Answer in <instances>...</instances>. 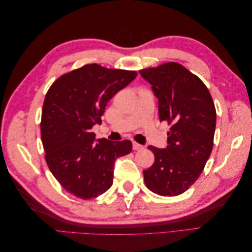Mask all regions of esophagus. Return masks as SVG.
I'll return each instance as SVG.
<instances>
[{
  "label": "esophagus",
  "instance_id": "obj_1",
  "mask_svg": "<svg viewBox=\"0 0 252 252\" xmlns=\"http://www.w3.org/2000/svg\"><path fill=\"white\" fill-rule=\"evenodd\" d=\"M132 148H133V150H142L144 148V146H143V145H140L138 143L133 142L132 143Z\"/></svg>",
  "mask_w": 252,
  "mask_h": 252
}]
</instances>
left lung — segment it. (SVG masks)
<instances>
[{
  "mask_svg": "<svg viewBox=\"0 0 252 252\" xmlns=\"http://www.w3.org/2000/svg\"><path fill=\"white\" fill-rule=\"evenodd\" d=\"M158 100L159 121L171 125L166 148L148 146L155 163L144 170L152 192L179 195L200 177L213 147L217 112L205 84L179 63L140 70Z\"/></svg>",
  "mask_w": 252,
  "mask_h": 252,
  "instance_id": "left-lung-1",
  "label": "left lung"
}]
</instances>
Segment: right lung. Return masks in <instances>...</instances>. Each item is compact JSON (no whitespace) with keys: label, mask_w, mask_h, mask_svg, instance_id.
Returning a JSON list of instances; mask_svg holds the SVG:
<instances>
[{"label":"right lung","mask_w":252,"mask_h":252,"mask_svg":"<svg viewBox=\"0 0 252 252\" xmlns=\"http://www.w3.org/2000/svg\"><path fill=\"white\" fill-rule=\"evenodd\" d=\"M136 75L87 64L63 74L47 91L41 120L45 159L67 192L90 200L111 187L114 162L130 154L132 143L95 140L91 129L102 123L110 98Z\"/></svg>","instance_id":"right-lung-1"}]
</instances>
